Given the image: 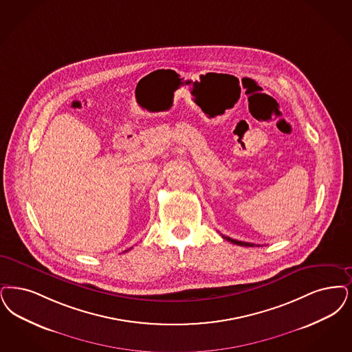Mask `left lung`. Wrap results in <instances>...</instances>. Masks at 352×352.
Listing matches in <instances>:
<instances>
[{
	"mask_svg": "<svg viewBox=\"0 0 352 352\" xmlns=\"http://www.w3.org/2000/svg\"><path fill=\"white\" fill-rule=\"evenodd\" d=\"M223 239H226V241H229V242H232V243H234V245H239V246H249V248H254V246H255L254 243H250V242L237 241V239H230V237H226V236H223ZM256 246H259V245H256Z\"/></svg>",
	"mask_w": 352,
	"mask_h": 352,
	"instance_id": "left-lung-1",
	"label": "left lung"
}]
</instances>
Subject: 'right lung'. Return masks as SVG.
Segmentation results:
<instances>
[{
    "label": "right lung",
    "instance_id": "obj_1",
    "mask_svg": "<svg viewBox=\"0 0 352 352\" xmlns=\"http://www.w3.org/2000/svg\"><path fill=\"white\" fill-rule=\"evenodd\" d=\"M126 252H128V250H126Z\"/></svg>",
    "mask_w": 352,
    "mask_h": 352
}]
</instances>
